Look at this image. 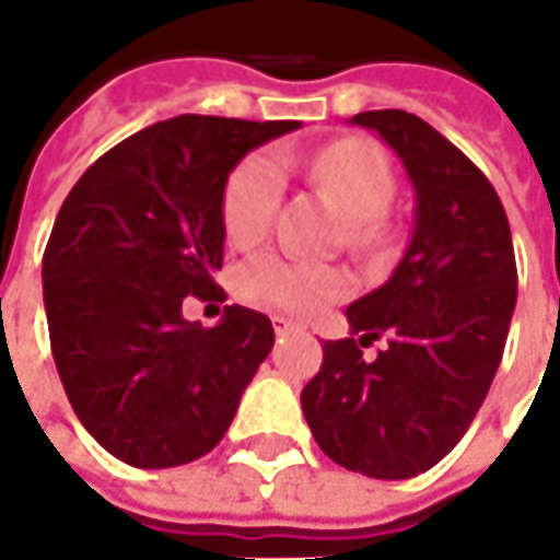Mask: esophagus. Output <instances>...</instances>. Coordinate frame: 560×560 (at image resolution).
I'll return each instance as SVG.
<instances>
[{
  "label": "esophagus",
  "instance_id": "obj_1",
  "mask_svg": "<svg viewBox=\"0 0 560 560\" xmlns=\"http://www.w3.org/2000/svg\"><path fill=\"white\" fill-rule=\"evenodd\" d=\"M272 329H276L279 336H288V332L303 329V324H300V320H291V317H284V315H272Z\"/></svg>",
  "mask_w": 560,
  "mask_h": 560
}]
</instances>
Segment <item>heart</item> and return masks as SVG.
Listing matches in <instances>:
<instances>
[{
	"mask_svg": "<svg viewBox=\"0 0 560 560\" xmlns=\"http://www.w3.org/2000/svg\"><path fill=\"white\" fill-rule=\"evenodd\" d=\"M308 171L353 219V236L369 243L377 236V215L396 195V176L387 155L365 140H339L308 161ZM284 173L276 152H255L233 167L224 185L221 219L233 245H257L279 212ZM240 300L267 312L312 315L348 293L339 269L264 252L236 272Z\"/></svg>",
	"mask_w": 560,
	"mask_h": 560,
	"instance_id": "1",
	"label": "heart"
}]
</instances>
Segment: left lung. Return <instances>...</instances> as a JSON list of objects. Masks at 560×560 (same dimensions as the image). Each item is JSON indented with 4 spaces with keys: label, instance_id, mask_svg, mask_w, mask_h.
<instances>
[{
    "label": "left lung",
    "instance_id": "8db88e82",
    "mask_svg": "<svg viewBox=\"0 0 560 560\" xmlns=\"http://www.w3.org/2000/svg\"><path fill=\"white\" fill-rule=\"evenodd\" d=\"M353 122L387 140L411 176L413 233L387 284L348 305L360 339L324 341L300 399L336 465L408 480L462 441L492 387L516 308V255L498 191L441 131L405 110ZM377 338L388 348L365 361Z\"/></svg>",
    "mask_w": 560,
    "mask_h": 560
}]
</instances>
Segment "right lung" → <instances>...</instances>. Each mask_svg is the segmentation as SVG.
<instances>
[{
	"label": "right lung",
	"mask_w": 560,
	"mask_h": 560,
	"mask_svg": "<svg viewBox=\"0 0 560 560\" xmlns=\"http://www.w3.org/2000/svg\"><path fill=\"white\" fill-rule=\"evenodd\" d=\"M296 122L185 114L143 128L83 173L44 248L56 372L98 444L135 468H176L219 444L257 365L267 315L224 305L188 324L185 296L224 300L221 200L231 171Z\"/></svg>",
	"instance_id": "1"
}]
</instances>
